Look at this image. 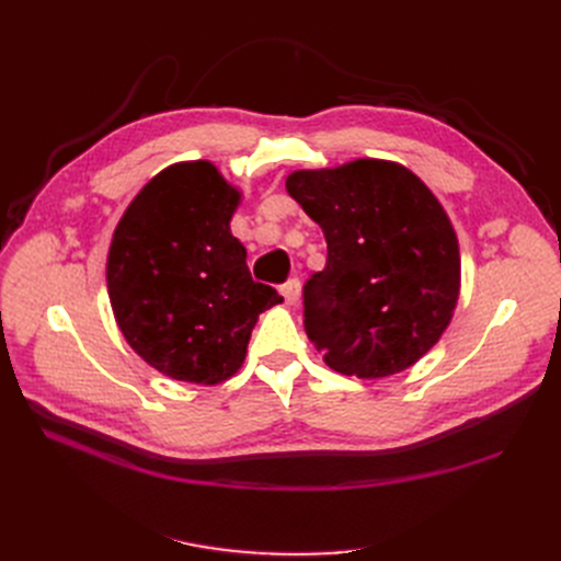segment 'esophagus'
<instances>
[{
    "instance_id": "34e87169",
    "label": "esophagus",
    "mask_w": 561,
    "mask_h": 561,
    "mask_svg": "<svg viewBox=\"0 0 561 561\" xmlns=\"http://www.w3.org/2000/svg\"><path fill=\"white\" fill-rule=\"evenodd\" d=\"M280 295H283L285 304H290V307H293V304H297V299L301 295V283L297 278H290L280 287Z\"/></svg>"
}]
</instances>
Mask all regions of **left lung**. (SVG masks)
<instances>
[{
	"mask_svg": "<svg viewBox=\"0 0 561 561\" xmlns=\"http://www.w3.org/2000/svg\"><path fill=\"white\" fill-rule=\"evenodd\" d=\"M285 186L328 241L325 268L304 285V330L325 365L383 379L419 363L461 295V254L443 203L386 159L295 171Z\"/></svg>",
	"mask_w": 561,
	"mask_h": 561,
	"instance_id": "obj_1",
	"label": "left lung"
}]
</instances>
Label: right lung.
Listing matches in <instances>:
<instances>
[{
    "label": "right lung",
    "instance_id": "add662e5",
    "mask_svg": "<svg viewBox=\"0 0 561 561\" xmlns=\"http://www.w3.org/2000/svg\"><path fill=\"white\" fill-rule=\"evenodd\" d=\"M241 190L210 161L163 168L128 203L107 252L114 320L175 381L215 386L243 367L260 313L283 297L254 283L231 233Z\"/></svg>",
    "mask_w": 561,
    "mask_h": 561
}]
</instances>
